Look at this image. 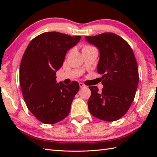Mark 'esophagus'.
<instances>
[{
  "label": "esophagus",
  "mask_w": 157,
  "mask_h": 157,
  "mask_svg": "<svg viewBox=\"0 0 157 157\" xmlns=\"http://www.w3.org/2000/svg\"><path fill=\"white\" fill-rule=\"evenodd\" d=\"M79 86H80V88H85V87H86L83 83H79Z\"/></svg>",
  "instance_id": "34e87169"
}]
</instances>
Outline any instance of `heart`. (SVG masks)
Masks as SVG:
<instances>
[{"mask_svg":"<svg viewBox=\"0 0 157 157\" xmlns=\"http://www.w3.org/2000/svg\"><path fill=\"white\" fill-rule=\"evenodd\" d=\"M93 48V47L90 46H84L83 48H82V50H87V49H90V48Z\"/></svg>","mask_w":157,"mask_h":157,"instance_id":"obj_1","label":"heart"}]
</instances>
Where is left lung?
I'll return each mask as SVG.
<instances>
[{"mask_svg": "<svg viewBox=\"0 0 157 157\" xmlns=\"http://www.w3.org/2000/svg\"><path fill=\"white\" fill-rule=\"evenodd\" d=\"M89 44L98 48L100 59L97 71L102 76L104 86H89V110L94 117L105 121L122 118L134 99L139 84L138 65L134 52L128 43L111 33L85 36Z\"/></svg>", "mask_w": 157, "mask_h": 157, "instance_id": "left-lung-1", "label": "left lung"}]
</instances>
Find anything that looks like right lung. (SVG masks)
<instances>
[{
    "label": "right lung",
    "mask_w": 157,
    "mask_h": 157,
    "mask_svg": "<svg viewBox=\"0 0 157 157\" xmlns=\"http://www.w3.org/2000/svg\"><path fill=\"white\" fill-rule=\"evenodd\" d=\"M81 36L57 32L39 34L30 41L21 59L19 81L28 109L45 124L58 123L67 116L79 85L57 83L56 72L62 67L66 52Z\"/></svg>",
    "instance_id": "obj_1"
}]
</instances>
